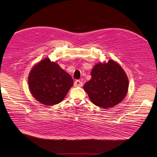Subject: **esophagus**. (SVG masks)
I'll return each instance as SVG.
<instances>
[{
  "instance_id": "34e87169",
  "label": "esophagus",
  "mask_w": 157,
  "mask_h": 157,
  "mask_svg": "<svg viewBox=\"0 0 157 157\" xmlns=\"http://www.w3.org/2000/svg\"><path fill=\"white\" fill-rule=\"evenodd\" d=\"M82 85H83V83L80 81V80H76L74 82V86L75 87H78V86H82Z\"/></svg>"
}]
</instances>
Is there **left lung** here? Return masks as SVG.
Wrapping results in <instances>:
<instances>
[{
	"label": "left lung",
	"mask_w": 157,
	"mask_h": 157,
	"mask_svg": "<svg viewBox=\"0 0 157 157\" xmlns=\"http://www.w3.org/2000/svg\"><path fill=\"white\" fill-rule=\"evenodd\" d=\"M84 89L97 106L107 108L116 106L126 97L128 79L119 64L113 59L97 64L91 71V79Z\"/></svg>",
	"instance_id": "1"
}]
</instances>
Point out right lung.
Masks as SVG:
<instances>
[{
    "mask_svg": "<svg viewBox=\"0 0 157 157\" xmlns=\"http://www.w3.org/2000/svg\"><path fill=\"white\" fill-rule=\"evenodd\" d=\"M28 84L37 101L44 105L53 106L63 100L72 87L73 80L69 73L47 58L32 68Z\"/></svg>",
    "mask_w": 157,
    "mask_h": 157,
    "instance_id": "right-lung-1",
    "label": "right lung"
}]
</instances>
